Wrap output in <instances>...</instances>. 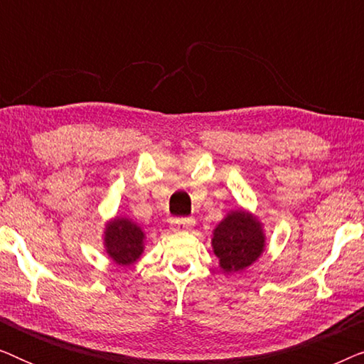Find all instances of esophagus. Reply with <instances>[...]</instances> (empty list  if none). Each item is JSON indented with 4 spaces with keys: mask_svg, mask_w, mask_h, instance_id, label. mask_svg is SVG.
I'll return each instance as SVG.
<instances>
[{
    "mask_svg": "<svg viewBox=\"0 0 364 364\" xmlns=\"http://www.w3.org/2000/svg\"><path fill=\"white\" fill-rule=\"evenodd\" d=\"M193 218L192 217H187V218H176V220H172L171 223V228L173 232H183V230H188L193 225Z\"/></svg>",
    "mask_w": 364,
    "mask_h": 364,
    "instance_id": "34e87169",
    "label": "esophagus"
}]
</instances>
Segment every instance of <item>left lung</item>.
I'll use <instances>...</instances> for the list:
<instances>
[{
	"label": "left lung",
	"instance_id": "8db88e82",
	"mask_svg": "<svg viewBox=\"0 0 364 364\" xmlns=\"http://www.w3.org/2000/svg\"><path fill=\"white\" fill-rule=\"evenodd\" d=\"M212 247L223 272L245 270L265 250L262 223L245 210H232L213 230Z\"/></svg>",
	"mask_w": 364,
	"mask_h": 364
}]
</instances>
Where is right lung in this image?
<instances>
[{
  "label": "right lung",
  "instance_id": "right-lung-1",
  "mask_svg": "<svg viewBox=\"0 0 364 364\" xmlns=\"http://www.w3.org/2000/svg\"><path fill=\"white\" fill-rule=\"evenodd\" d=\"M144 238L146 233L131 218L116 217L106 223L104 248L114 263L127 267L136 263L142 255Z\"/></svg>",
  "mask_w": 364,
  "mask_h": 364
}]
</instances>
